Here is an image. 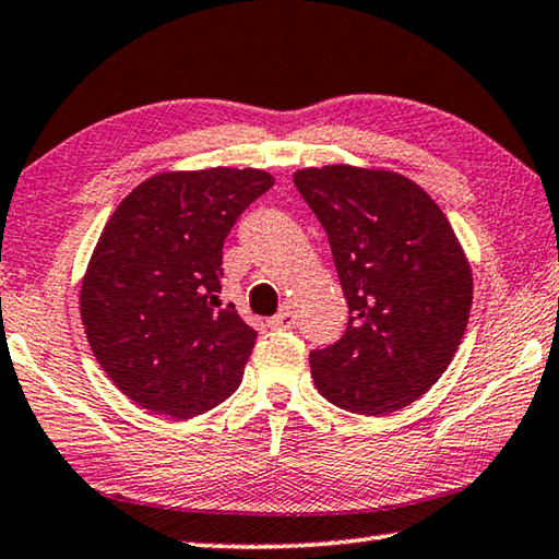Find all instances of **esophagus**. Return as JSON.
<instances>
[{
  "label": "esophagus",
  "mask_w": 559,
  "mask_h": 559,
  "mask_svg": "<svg viewBox=\"0 0 559 559\" xmlns=\"http://www.w3.org/2000/svg\"><path fill=\"white\" fill-rule=\"evenodd\" d=\"M269 328L271 330H293L296 328V316H293L290 310H281L278 316L269 318Z\"/></svg>",
  "instance_id": "1"
}]
</instances>
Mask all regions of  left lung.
<instances>
[{
    "label": "left lung",
    "mask_w": 559,
    "mask_h": 559,
    "mask_svg": "<svg viewBox=\"0 0 559 559\" xmlns=\"http://www.w3.org/2000/svg\"><path fill=\"white\" fill-rule=\"evenodd\" d=\"M293 182L323 224L349 308L343 337L310 353L318 392L355 414L404 409L466 333L473 278L456 234L402 175L333 165Z\"/></svg>",
    "instance_id": "left-lung-1"
}]
</instances>
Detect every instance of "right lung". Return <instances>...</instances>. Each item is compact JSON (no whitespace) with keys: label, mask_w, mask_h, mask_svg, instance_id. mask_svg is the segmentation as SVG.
Returning <instances> with one entry per match:
<instances>
[{"label":"right lung","mask_w":559,"mask_h":559,"mask_svg":"<svg viewBox=\"0 0 559 559\" xmlns=\"http://www.w3.org/2000/svg\"><path fill=\"white\" fill-rule=\"evenodd\" d=\"M271 187L261 169L167 173L112 212L83 278L81 318L103 370L143 409L189 419L239 390L257 330L222 306V249Z\"/></svg>","instance_id":"1"}]
</instances>
